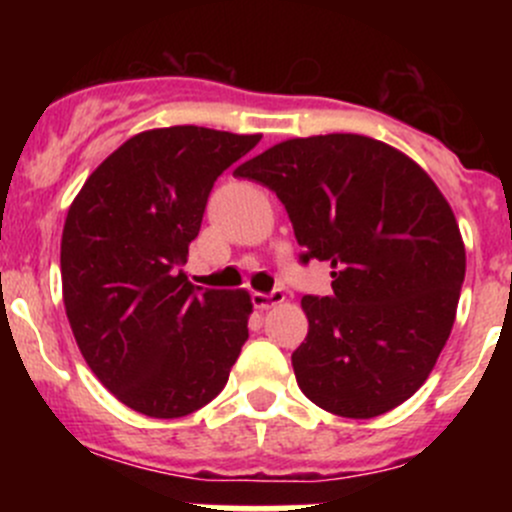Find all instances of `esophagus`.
Returning <instances> with one entry per match:
<instances>
[{"instance_id": "1", "label": "esophagus", "mask_w": 512, "mask_h": 512, "mask_svg": "<svg viewBox=\"0 0 512 512\" xmlns=\"http://www.w3.org/2000/svg\"><path fill=\"white\" fill-rule=\"evenodd\" d=\"M285 302V292L282 289H275V292L270 294H262V292H252V304H255L257 309H270V307H277V304Z\"/></svg>"}]
</instances>
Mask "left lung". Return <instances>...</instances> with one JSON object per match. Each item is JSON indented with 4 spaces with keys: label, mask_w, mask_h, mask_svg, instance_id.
Instances as JSON below:
<instances>
[{
    "label": "left lung",
    "mask_w": 512,
    "mask_h": 512,
    "mask_svg": "<svg viewBox=\"0 0 512 512\" xmlns=\"http://www.w3.org/2000/svg\"><path fill=\"white\" fill-rule=\"evenodd\" d=\"M235 175L275 190L304 262L332 265L334 294L302 297V394L344 418L411 399L446 347L466 277L456 215L431 175L359 133L289 138Z\"/></svg>",
    "instance_id": "8db88e82"
}]
</instances>
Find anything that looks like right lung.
I'll return each instance as SVG.
<instances>
[{
  "label": "right lung",
  "instance_id": "obj_1",
  "mask_svg": "<svg viewBox=\"0 0 512 512\" xmlns=\"http://www.w3.org/2000/svg\"><path fill=\"white\" fill-rule=\"evenodd\" d=\"M260 138L203 126L136 133L71 203L61 232L66 317L96 379L138 414L203 409L240 356L250 292L193 287L180 265L218 175Z\"/></svg>",
  "mask_w": 512,
  "mask_h": 512
}]
</instances>
